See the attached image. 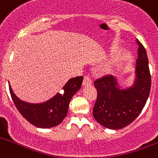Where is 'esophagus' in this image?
I'll use <instances>...</instances> for the list:
<instances>
[{"label":"esophagus","instance_id":"esophagus-1","mask_svg":"<svg viewBox=\"0 0 158 158\" xmlns=\"http://www.w3.org/2000/svg\"><path fill=\"white\" fill-rule=\"evenodd\" d=\"M92 84V81L90 77H89L88 76H84V79H83V82H82V85H91Z\"/></svg>","mask_w":158,"mask_h":158}]
</instances>
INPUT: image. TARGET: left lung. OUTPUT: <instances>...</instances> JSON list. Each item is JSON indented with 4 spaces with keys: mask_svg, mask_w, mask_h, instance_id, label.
I'll return each instance as SVG.
<instances>
[{
    "mask_svg": "<svg viewBox=\"0 0 158 158\" xmlns=\"http://www.w3.org/2000/svg\"><path fill=\"white\" fill-rule=\"evenodd\" d=\"M138 58L134 82L122 87L112 75L94 82L97 99L93 107L95 120L102 126L119 130L131 124L144 107L151 91V79L147 52L138 39Z\"/></svg>",
    "mask_w": 158,
    "mask_h": 158,
    "instance_id": "1",
    "label": "left lung"
}]
</instances>
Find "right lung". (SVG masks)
<instances>
[{
    "label": "right lung",
    "instance_id": "right-lung-1",
    "mask_svg": "<svg viewBox=\"0 0 158 158\" xmlns=\"http://www.w3.org/2000/svg\"><path fill=\"white\" fill-rule=\"evenodd\" d=\"M82 80V76L69 79L62 87V94L58 93L48 100L39 103H31L20 99L13 92L10 83L9 89L14 103L23 117L37 127L47 129L62 123L68 113L70 100L81 88Z\"/></svg>",
    "mask_w": 158,
    "mask_h": 158
}]
</instances>
